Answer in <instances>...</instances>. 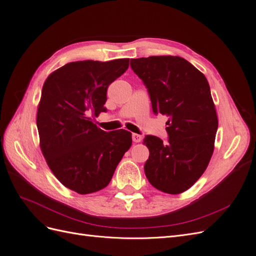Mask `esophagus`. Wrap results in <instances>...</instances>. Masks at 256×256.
Here are the masks:
<instances>
[{
	"label": "esophagus",
	"instance_id": "34e87169",
	"mask_svg": "<svg viewBox=\"0 0 256 256\" xmlns=\"http://www.w3.org/2000/svg\"><path fill=\"white\" fill-rule=\"evenodd\" d=\"M141 140H142V136L138 134H132V141H134V143L141 142Z\"/></svg>",
	"mask_w": 256,
	"mask_h": 256
}]
</instances>
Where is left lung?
Instances as JSON below:
<instances>
[{"mask_svg":"<svg viewBox=\"0 0 256 256\" xmlns=\"http://www.w3.org/2000/svg\"><path fill=\"white\" fill-rule=\"evenodd\" d=\"M130 66L148 90L154 114L166 115L168 142L146 136L144 171L154 188L178 194L196 184L210 161L218 129L206 76L180 56L131 58Z\"/></svg>","mask_w":256,"mask_h":256,"instance_id":"8db88e82","label":"left lung"}]
</instances>
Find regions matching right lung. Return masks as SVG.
<instances>
[{
  "label": "right lung",
  "mask_w": 256,
  "mask_h": 256,
  "mask_svg": "<svg viewBox=\"0 0 256 256\" xmlns=\"http://www.w3.org/2000/svg\"><path fill=\"white\" fill-rule=\"evenodd\" d=\"M128 67L129 58L72 62L44 83L36 120L40 148L54 176L80 194L106 187L132 144L129 131L106 132L92 120L106 111L108 88Z\"/></svg>",
  "instance_id": "add662e5"
}]
</instances>
